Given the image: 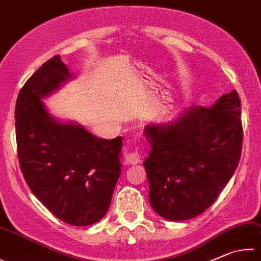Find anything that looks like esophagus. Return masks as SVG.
Returning a JSON list of instances; mask_svg holds the SVG:
<instances>
[{
	"mask_svg": "<svg viewBox=\"0 0 261 261\" xmlns=\"http://www.w3.org/2000/svg\"><path fill=\"white\" fill-rule=\"evenodd\" d=\"M141 161V155L139 154V152H133V153H129L126 155V162L128 165H136Z\"/></svg>",
	"mask_w": 261,
	"mask_h": 261,
	"instance_id": "34e87169",
	"label": "esophagus"
}]
</instances>
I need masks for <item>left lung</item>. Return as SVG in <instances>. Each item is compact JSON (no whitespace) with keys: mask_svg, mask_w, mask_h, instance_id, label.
Here are the masks:
<instances>
[{"mask_svg":"<svg viewBox=\"0 0 261 261\" xmlns=\"http://www.w3.org/2000/svg\"><path fill=\"white\" fill-rule=\"evenodd\" d=\"M144 136L152 147L143 162L152 209L174 222L194 218L238 168L243 139L238 92L210 108L193 106L171 121L146 125Z\"/></svg>","mask_w":261,"mask_h":261,"instance_id":"1","label":"left lung"}]
</instances>
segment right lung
Segmentation results:
<instances>
[{
    "mask_svg": "<svg viewBox=\"0 0 261 261\" xmlns=\"http://www.w3.org/2000/svg\"><path fill=\"white\" fill-rule=\"evenodd\" d=\"M73 75L60 56L46 61L19 92L14 118L18 158L33 194L62 222L88 226L110 207L121 173L120 136L97 139L43 103Z\"/></svg>",
    "mask_w": 261,
    "mask_h": 261,
    "instance_id": "obj_1",
    "label": "right lung"
}]
</instances>
